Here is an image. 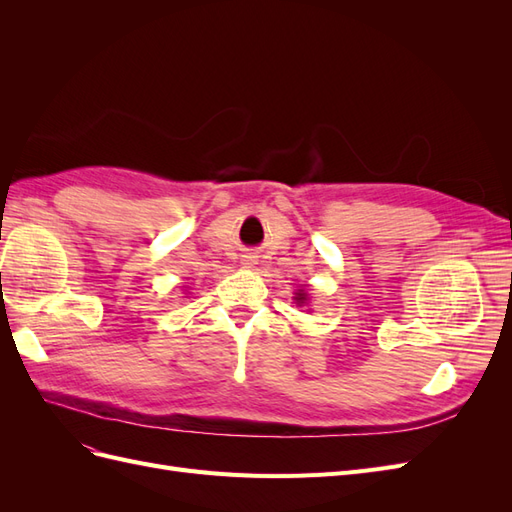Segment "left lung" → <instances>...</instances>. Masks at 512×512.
I'll use <instances>...</instances> for the list:
<instances>
[{
  "label": "left lung",
  "mask_w": 512,
  "mask_h": 512,
  "mask_svg": "<svg viewBox=\"0 0 512 512\" xmlns=\"http://www.w3.org/2000/svg\"><path fill=\"white\" fill-rule=\"evenodd\" d=\"M294 299H297V303H303V301H305V292H303V290L297 292V297H294Z\"/></svg>",
  "instance_id": "8db88e82"
}]
</instances>
